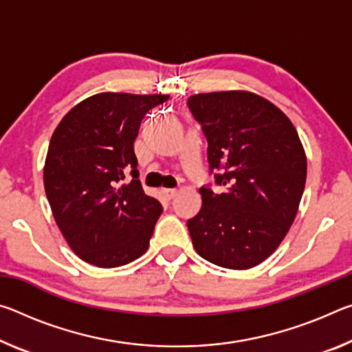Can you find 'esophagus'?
<instances>
[{"mask_svg": "<svg viewBox=\"0 0 352 352\" xmlns=\"http://www.w3.org/2000/svg\"><path fill=\"white\" fill-rule=\"evenodd\" d=\"M162 192H163V195H164L166 199L170 200V199H174L175 195H177V189H163Z\"/></svg>", "mask_w": 352, "mask_h": 352, "instance_id": "34e87169", "label": "esophagus"}]
</instances>
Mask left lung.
<instances>
[{
    "label": "left lung",
    "mask_w": 352,
    "mask_h": 352,
    "mask_svg": "<svg viewBox=\"0 0 352 352\" xmlns=\"http://www.w3.org/2000/svg\"><path fill=\"white\" fill-rule=\"evenodd\" d=\"M188 107L208 140L210 168L223 192L200 188L201 208L188 220L201 258L248 270L275 252L296 217L307 158L290 119L247 90L199 93Z\"/></svg>",
    "instance_id": "left-lung-1"
}]
</instances>
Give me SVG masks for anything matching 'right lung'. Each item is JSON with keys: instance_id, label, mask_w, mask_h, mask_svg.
<instances>
[{"instance_id": "right-lung-1", "label": "right lung", "mask_w": 352, "mask_h": 352, "mask_svg": "<svg viewBox=\"0 0 352 352\" xmlns=\"http://www.w3.org/2000/svg\"><path fill=\"white\" fill-rule=\"evenodd\" d=\"M168 99L93 94L74 105L51 136L43 168L46 197L65 241L88 264L113 269L147 252L163 208L136 180L133 142L146 113ZM126 170L134 180L118 187Z\"/></svg>"}]
</instances>
